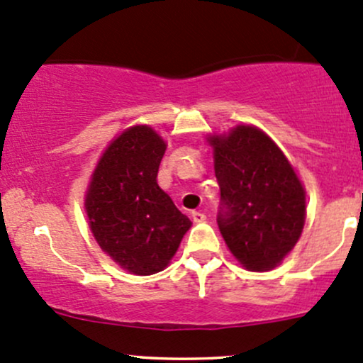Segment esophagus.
I'll list each match as a JSON object with an SVG mask.
<instances>
[{"label": "esophagus", "mask_w": 363, "mask_h": 363, "mask_svg": "<svg viewBox=\"0 0 363 363\" xmlns=\"http://www.w3.org/2000/svg\"><path fill=\"white\" fill-rule=\"evenodd\" d=\"M192 220L196 221V223H201V221L206 220V214L202 211H192Z\"/></svg>", "instance_id": "34e87169"}]
</instances>
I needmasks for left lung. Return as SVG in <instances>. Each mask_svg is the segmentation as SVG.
I'll return each instance as SVG.
<instances>
[{
    "label": "left lung",
    "mask_w": 363,
    "mask_h": 363,
    "mask_svg": "<svg viewBox=\"0 0 363 363\" xmlns=\"http://www.w3.org/2000/svg\"><path fill=\"white\" fill-rule=\"evenodd\" d=\"M220 185L218 227L249 270H268L294 247L305 225V190L282 150L263 131L237 126L211 136Z\"/></svg>",
    "instance_id": "8db88e82"
}]
</instances>
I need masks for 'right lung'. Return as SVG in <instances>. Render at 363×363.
<instances>
[{
    "instance_id": "1",
    "label": "right lung",
    "mask_w": 363,
    "mask_h": 363,
    "mask_svg": "<svg viewBox=\"0 0 363 363\" xmlns=\"http://www.w3.org/2000/svg\"><path fill=\"white\" fill-rule=\"evenodd\" d=\"M164 152L152 128H130L105 150L86 194L96 242L136 275L161 272L192 225L157 185Z\"/></svg>"
}]
</instances>
